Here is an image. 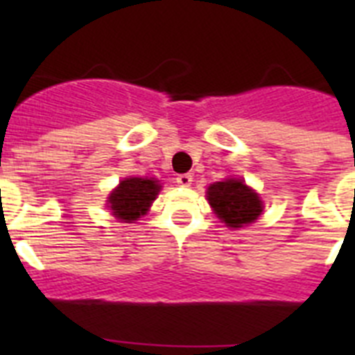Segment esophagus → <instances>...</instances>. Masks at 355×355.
<instances>
[{"instance_id":"esophagus-1","label":"esophagus","mask_w":355,"mask_h":355,"mask_svg":"<svg viewBox=\"0 0 355 355\" xmlns=\"http://www.w3.org/2000/svg\"><path fill=\"white\" fill-rule=\"evenodd\" d=\"M175 181H178V184H181V187H190L193 178L190 174H180L178 178H175Z\"/></svg>"}]
</instances>
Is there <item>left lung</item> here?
I'll list each match as a JSON object with an SVG mask.
<instances>
[{"label":"left lung","instance_id":"1","mask_svg":"<svg viewBox=\"0 0 355 355\" xmlns=\"http://www.w3.org/2000/svg\"><path fill=\"white\" fill-rule=\"evenodd\" d=\"M208 200L216 216L229 227H241L261 215V200L241 180H225L208 188Z\"/></svg>","mask_w":355,"mask_h":355}]
</instances>
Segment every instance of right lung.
<instances>
[{"instance_id":"right-lung-1","label":"right lung","mask_w":355,"mask_h":355,"mask_svg":"<svg viewBox=\"0 0 355 355\" xmlns=\"http://www.w3.org/2000/svg\"><path fill=\"white\" fill-rule=\"evenodd\" d=\"M158 192V181L147 178H128L110 193L108 205L117 218L131 222L146 215L147 208L156 199Z\"/></svg>"}]
</instances>
